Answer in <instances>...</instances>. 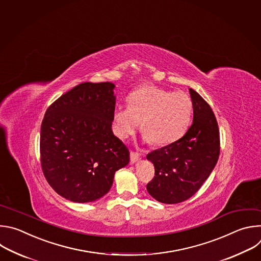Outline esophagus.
I'll list each match as a JSON object with an SVG mask.
<instances>
[{
	"mask_svg": "<svg viewBox=\"0 0 261 261\" xmlns=\"http://www.w3.org/2000/svg\"><path fill=\"white\" fill-rule=\"evenodd\" d=\"M141 159V153L137 152V151H130V161L132 163H136Z\"/></svg>",
	"mask_w": 261,
	"mask_h": 261,
	"instance_id": "34e87169",
	"label": "esophagus"
}]
</instances>
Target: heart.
I'll return each instance as SVG.
<instances>
[{
  "instance_id": "b5f03b06",
  "label": "heart",
  "mask_w": 261,
  "mask_h": 261,
  "mask_svg": "<svg viewBox=\"0 0 261 261\" xmlns=\"http://www.w3.org/2000/svg\"><path fill=\"white\" fill-rule=\"evenodd\" d=\"M127 102L116 107L112 116L113 130L120 139L132 137L140 121L144 140L159 146L178 141L189 127L193 105L184 91L146 85L130 92Z\"/></svg>"
}]
</instances>
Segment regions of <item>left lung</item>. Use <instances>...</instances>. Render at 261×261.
Listing matches in <instances>:
<instances>
[{
	"mask_svg": "<svg viewBox=\"0 0 261 261\" xmlns=\"http://www.w3.org/2000/svg\"><path fill=\"white\" fill-rule=\"evenodd\" d=\"M193 122L178 141L147 154L154 165L149 194L164 203H178L195 194L215 168L220 154V135L212 108L189 89Z\"/></svg>",
	"mask_w": 261,
	"mask_h": 261,
	"instance_id": "obj_1",
	"label": "left lung"
}]
</instances>
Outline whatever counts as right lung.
<instances>
[{"instance_id":"obj_1","label":"right lung","mask_w":261,"mask_h":261,"mask_svg":"<svg viewBox=\"0 0 261 261\" xmlns=\"http://www.w3.org/2000/svg\"><path fill=\"white\" fill-rule=\"evenodd\" d=\"M114 84L84 82L47 108L41 124L40 162L49 185L63 197L89 202L105 195L114 174L129 162L112 132Z\"/></svg>"}]
</instances>
